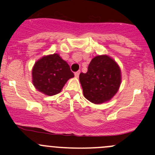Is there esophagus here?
<instances>
[{"label": "esophagus", "mask_w": 155, "mask_h": 155, "mask_svg": "<svg viewBox=\"0 0 155 155\" xmlns=\"http://www.w3.org/2000/svg\"><path fill=\"white\" fill-rule=\"evenodd\" d=\"M79 73H80V71L76 72V73H75V76H76V78H78V77H79Z\"/></svg>", "instance_id": "1"}]
</instances>
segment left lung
Here are the masks:
<instances>
[{
	"mask_svg": "<svg viewBox=\"0 0 155 155\" xmlns=\"http://www.w3.org/2000/svg\"><path fill=\"white\" fill-rule=\"evenodd\" d=\"M79 81L84 97L94 104L109 101L118 92L121 82L120 67L107 54L91 61L86 73H81Z\"/></svg>",
	"mask_w": 155,
	"mask_h": 155,
	"instance_id": "8db88e82",
	"label": "left lung"
}]
</instances>
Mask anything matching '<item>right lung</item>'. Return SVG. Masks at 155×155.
<instances>
[{"label":"right lung","instance_id":"obj_1","mask_svg":"<svg viewBox=\"0 0 155 155\" xmlns=\"http://www.w3.org/2000/svg\"><path fill=\"white\" fill-rule=\"evenodd\" d=\"M74 77L70 66L58 54L44 55L32 69V82L37 90L48 96L61 91L66 82Z\"/></svg>","mask_w":155,"mask_h":155}]
</instances>
